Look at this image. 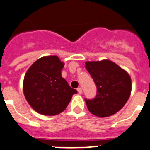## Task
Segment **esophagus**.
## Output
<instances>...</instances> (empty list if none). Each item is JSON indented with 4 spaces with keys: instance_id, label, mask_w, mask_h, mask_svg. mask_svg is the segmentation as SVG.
<instances>
[{
    "instance_id": "esophagus-1",
    "label": "esophagus",
    "mask_w": 150,
    "mask_h": 150,
    "mask_svg": "<svg viewBox=\"0 0 150 150\" xmlns=\"http://www.w3.org/2000/svg\"><path fill=\"white\" fill-rule=\"evenodd\" d=\"M77 92L79 94H82L83 93V91H82V89L80 88V87H78L77 88Z\"/></svg>"
}]
</instances>
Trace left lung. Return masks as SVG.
Returning <instances> with one entry per match:
<instances>
[{"mask_svg":"<svg viewBox=\"0 0 150 150\" xmlns=\"http://www.w3.org/2000/svg\"><path fill=\"white\" fill-rule=\"evenodd\" d=\"M85 64L97 88L94 99H85L89 111L98 117H107L117 113L131 94L129 74L110 60L86 61Z\"/></svg>","mask_w":150,"mask_h":150,"instance_id":"obj_1","label":"left lung"}]
</instances>
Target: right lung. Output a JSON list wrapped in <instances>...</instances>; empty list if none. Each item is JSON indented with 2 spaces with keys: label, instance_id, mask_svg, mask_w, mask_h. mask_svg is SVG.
<instances>
[{
  "label": "right lung",
  "instance_id": "1",
  "mask_svg": "<svg viewBox=\"0 0 150 150\" xmlns=\"http://www.w3.org/2000/svg\"><path fill=\"white\" fill-rule=\"evenodd\" d=\"M64 63L57 56H45L30 67L23 78V90L26 100L38 113L55 116L67 108L74 94L61 76Z\"/></svg>",
  "mask_w": 150,
  "mask_h": 150
}]
</instances>
